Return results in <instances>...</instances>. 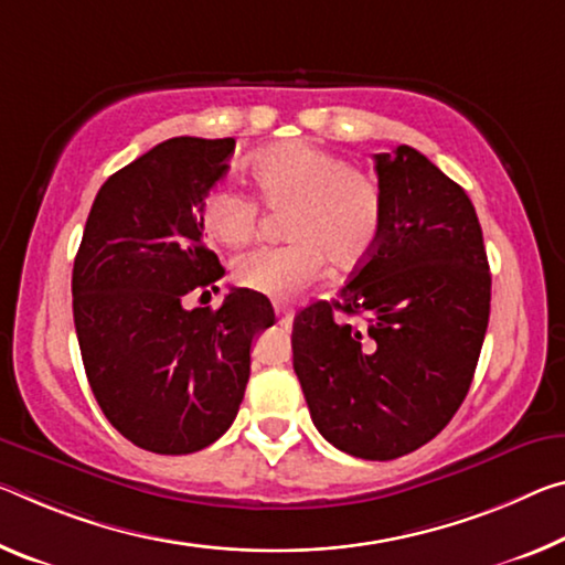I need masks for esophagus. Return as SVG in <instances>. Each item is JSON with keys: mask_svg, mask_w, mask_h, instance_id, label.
<instances>
[{"mask_svg": "<svg viewBox=\"0 0 565 565\" xmlns=\"http://www.w3.org/2000/svg\"><path fill=\"white\" fill-rule=\"evenodd\" d=\"M276 317H279L281 327H291L294 324V311L289 307H276Z\"/></svg>", "mask_w": 565, "mask_h": 565, "instance_id": "1", "label": "esophagus"}]
</instances>
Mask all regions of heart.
<instances>
[{
    "label": "heart",
    "instance_id": "1",
    "mask_svg": "<svg viewBox=\"0 0 565 565\" xmlns=\"http://www.w3.org/2000/svg\"><path fill=\"white\" fill-rule=\"evenodd\" d=\"M258 201L271 213H289L281 248H256L236 258L234 279L244 289L289 299L337 268L362 266L384 236L387 209L372 175L347 158L311 146L281 142L248 163ZM203 226L223 246H244L262 228V205L234 185H216L203 201Z\"/></svg>",
    "mask_w": 565,
    "mask_h": 565
}]
</instances>
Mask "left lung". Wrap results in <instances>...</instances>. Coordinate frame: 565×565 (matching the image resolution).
<instances>
[{
  "instance_id": "1",
  "label": "left lung",
  "mask_w": 565,
  "mask_h": 565,
  "mask_svg": "<svg viewBox=\"0 0 565 565\" xmlns=\"http://www.w3.org/2000/svg\"><path fill=\"white\" fill-rule=\"evenodd\" d=\"M387 223L334 301L294 319V372L324 440L395 460L468 395L490 317V266L468 193L409 146L374 156ZM362 316L356 330L333 311Z\"/></svg>"
}]
</instances>
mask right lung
I'll return each mask as SVG.
<instances>
[{
  "instance_id": "right-lung-1",
  "label": "right lung",
  "mask_w": 565,
  "mask_h": 565,
  "mask_svg": "<svg viewBox=\"0 0 565 565\" xmlns=\"http://www.w3.org/2000/svg\"><path fill=\"white\" fill-rule=\"evenodd\" d=\"M234 148V138H170L120 168L97 191L75 256L89 387L122 437L158 455L199 452L226 433L254 339L274 324L271 303L250 289H231L221 309L183 307L226 274L203 244V201Z\"/></svg>"
}]
</instances>
